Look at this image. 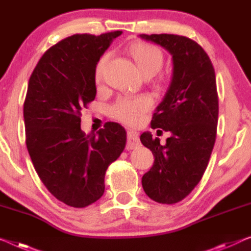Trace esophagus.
Masks as SVG:
<instances>
[{
	"label": "esophagus",
	"instance_id": "obj_1",
	"mask_svg": "<svg viewBox=\"0 0 251 251\" xmlns=\"http://www.w3.org/2000/svg\"><path fill=\"white\" fill-rule=\"evenodd\" d=\"M140 145V138H138V133L134 130H128L127 132V150H133Z\"/></svg>",
	"mask_w": 251,
	"mask_h": 251
}]
</instances>
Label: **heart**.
<instances>
[{
	"mask_svg": "<svg viewBox=\"0 0 251 251\" xmlns=\"http://www.w3.org/2000/svg\"><path fill=\"white\" fill-rule=\"evenodd\" d=\"M129 53L135 61L138 70L143 75L151 74L153 76L161 69L163 64L162 51L158 47L148 44H134L129 48ZM110 59V54H104L96 67V78L100 81ZM152 106V100L148 96L122 97L110 108V114L114 118L125 124L137 125L143 119Z\"/></svg>",
	"mask_w": 251,
	"mask_h": 251,
	"instance_id": "1",
	"label": "heart"
}]
</instances>
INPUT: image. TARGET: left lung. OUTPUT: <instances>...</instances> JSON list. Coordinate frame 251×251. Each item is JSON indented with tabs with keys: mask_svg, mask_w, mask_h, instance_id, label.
Returning <instances> with one entry per match:
<instances>
[{
	"mask_svg": "<svg viewBox=\"0 0 251 251\" xmlns=\"http://www.w3.org/2000/svg\"><path fill=\"white\" fill-rule=\"evenodd\" d=\"M138 36L173 57L170 84L151 122L153 129L171 135L161 145L158 137L144 132L141 142L154 156L152 168L142 177L145 194L158 203L175 204L201 181L214 147L219 117L214 67L203 48L187 37Z\"/></svg>",
	"mask_w": 251,
	"mask_h": 251,
	"instance_id": "8db88e82",
	"label": "left lung"
}]
</instances>
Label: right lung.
<instances>
[{"label":"right lung","mask_w":251,"mask_h":251,"mask_svg":"<svg viewBox=\"0 0 251 251\" xmlns=\"http://www.w3.org/2000/svg\"><path fill=\"white\" fill-rule=\"evenodd\" d=\"M123 31L76 33L50 47L29 78L24 104L25 143L53 196L85 207L103 195L104 174L121 155L126 132L117 123L85 134L81 111L96 98V67Z\"/></svg>","instance_id":"add662e5"}]
</instances>
